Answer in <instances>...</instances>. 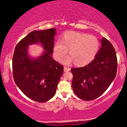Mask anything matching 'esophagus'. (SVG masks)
Masks as SVG:
<instances>
[{"label": "esophagus", "mask_w": 127, "mask_h": 127, "mask_svg": "<svg viewBox=\"0 0 127 127\" xmlns=\"http://www.w3.org/2000/svg\"><path fill=\"white\" fill-rule=\"evenodd\" d=\"M70 68L66 67H64V72H68V71H70Z\"/></svg>", "instance_id": "34e87169"}]
</instances>
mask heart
<instances>
[{
    "mask_svg": "<svg viewBox=\"0 0 127 127\" xmlns=\"http://www.w3.org/2000/svg\"><path fill=\"white\" fill-rule=\"evenodd\" d=\"M100 48V42L97 37L85 33L76 32H67L62 36V42H55L53 48L55 59L64 64L75 62L76 65L82 66L91 63L95 59Z\"/></svg>",
    "mask_w": 127,
    "mask_h": 127,
    "instance_id": "heart-1",
    "label": "heart"
}]
</instances>
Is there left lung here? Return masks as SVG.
Returning a JSON list of instances; mask_svg holds the SVG:
<instances>
[{
    "label": "left lung",
    "mask_w": 127,
    "mask_h": 127,
    "mask_svg": "<svg viewBox=\"0 0 127 127\" xmlns=\"http://www.w3.org/2000/svg\"><path fill=\"white\" fill-rule=\"evenodd\" d=\"M95 59L85 66L72 68V87L79 98L92 100L100 96L113 82L117 72L115 50L104 37Z\"/></svg>",
    "instance_id": "8db88e82"
}]
</instances>
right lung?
Segmentation results:
<instances>
[{"label":"right lung","instance_id":"add662e5","mask_svg":"<svg viewBox=\"0 0 127 127\" xmlns=\"http://www.w3.org/2000/svg\"><path fill=\"white\" fill-rule=\"evenodd\" d=\"M56 29L30 32L17 44L12 59L13 76L16 85L29 98L43 103L56 93L63 67L52 58ZM40 44L44 51L32 58L28 46Z\"/></svg>","mask_w":127,"mask_h":127}]
</instances>
